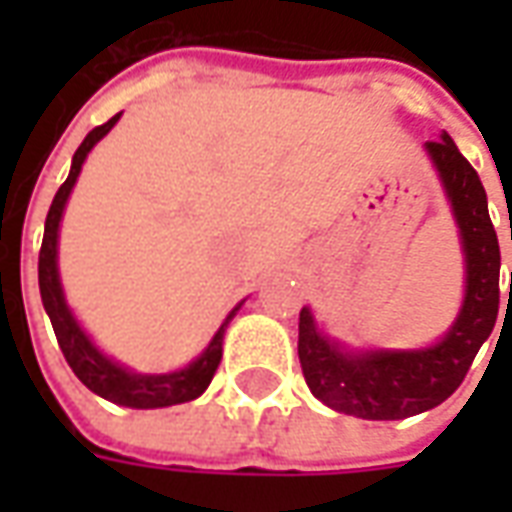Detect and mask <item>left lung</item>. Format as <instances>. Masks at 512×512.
I'll use <instances>...</instances> for the list:
<instances>
[{"label":"left lung","instance_id":"1","mask_svg":"<svg viewBox=\"0 0 512 512\" xmlns=\"http://www.w3.org/2000/svg\"><path fill=\"white\" fill-rule=\"evenodd\" d=\"M461 227L466 255V296L461 315L439 343L422 351L348 354L326 340L299 312V362L310 392L340 414L362 419H406L436 408L461 386L480 345L494 332L499 312V241L488 216L480 175L461 156L450 134L425 142ZM512 293V288H510Z\"/></svg>","mask_w":512,"mask_h":512}]
</instances>
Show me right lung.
Masks as SVG:
<instances>
[{
    "label": "right lung",
    "mask_w": 512,
    "mask_h": 512,
    "mask_svg": "<svg viewBox=\"0 0 512 512\" xmlns=\"http://www.w3.org/2000/svg\"><path fill=\"white\" fill-rule=\"evenodd\" d=\"M120 115H115L112 120H106L104 126L93 128L90 134L84 136V142L79 145V150L73 153L71 175L62 183L60 191L54 194V202H51L49 216H46V230H43V246H40L38 257V282H40V299H43V307L49 312L51 326H54V334H57V343L62 348V356L65 362L71 365V370L76 373V378L82 381L90 392L95 395L112 400L117 406L128 408H164V406H178V403H189L194 397H200L208 384H211L216 367L222 362V343H224V329L227 323L233 321V315L238 312L235 307L227 321L222 323V329L213 334L211 345L202 351L189 367L183 370H175V373H164V376H145V373H131L123 365L112 362L109 356H104L93 343L90 337L82 332V326L76 323V318L68 310L65 304V296H62L60 285V271H57V233H60V219L62 211H65V202H68V194H71L73 183L82 172V164L87 153L93 150V145L98 139H104L112 126H115Z\"/></svg>",
    "instance_id": "obj_1"
}]
</instances>
